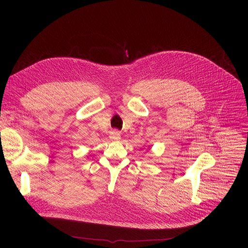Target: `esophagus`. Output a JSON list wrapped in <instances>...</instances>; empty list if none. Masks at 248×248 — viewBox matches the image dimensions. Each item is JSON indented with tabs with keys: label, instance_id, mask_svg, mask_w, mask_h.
Returning a JSON list of instances; mask_svg holds the SVG:
<instances>
[{
	"label": "esophagus",
	"instance_id": "esophagus-1",
	"mask_svg": "<svg viewBox=\"0 0 248 248\" xmlns=\"http://www.w3.org/2000/svg\"><path fill=\"white\" fill-rule=\"evenodd\" d=\"M109 139L111 140H121V133L119 131H112L110 134H109Z\"/></svg>",
	"mask_w": 248,
	"mask_h": 248
}]
</instances>
